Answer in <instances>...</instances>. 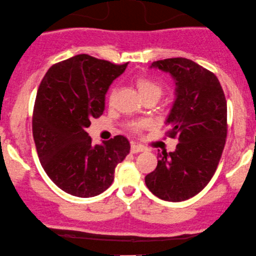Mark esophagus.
Listing matches in <instances>:
<instances>
[{"mask_svg": "<svg viewBox=\"0 0 256 256\" xmlns=\"http://www.w3.org/2000/svg\"><path fill=\"white\" fill-rule=\"evenodd\" d=\"M142 151H144L142 146L136 145V144H132V146H130L132 154H139V152H142Z\"/></svg>", "mask_w": 256, "mask_h": 256, "instance_id": "obj_1", "label": "esophagus"}]
</instances>
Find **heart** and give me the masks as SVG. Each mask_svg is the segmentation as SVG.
Returning a JSON list of instances; mask_svg holds the SVG:
<instances>
[{"instance_id":"heart-1","label":"heart","mask_w":256,"mask_h":256,"mask_svg":"<svg viewBox=\"0 0 256 256\" xmlns=\"http://www.w3.org/2000/svg\"><path fill=\"white\" fill-rule=\"evenodd\" d=\"M136 83L138 90H139L140 96L144 100L146 99H154L158 100L160 96L163 94V87L160 83H158L154 80L150 78V77H145V76H140L136 78ZM146 126V122H132L129 124V129L133 132H139L140 129L144 128Z\"/></svg>"}]
</instances>
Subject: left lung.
Segmentation results:
<instances>
[{"mask_svg":"<svg viewBox=\"0 0 256 256\" xmlns=\"http://www.w3.org/2000/svg\"><path fill=\"white\" fill-rule=\"evenodd\" d=\"M151 68L175 80L176 98L166 134L179 144L174 152L157 154L156 169L145 184L160 200L182 202L202 191L216 170L228 136V105L216 76L190 59L157 60Z\"/></svg>","mask_w":256,"mask_h":256,"instance_id":"8db88e82","label":"left lung"}]
</instances>
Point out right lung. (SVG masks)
<instances>
[{
	"label": "right lung",
	"mask_w": 256,
	"mask_h": 256,
	"mask_svg": "<svg viewBox=\"0 0 256 256\" xmlns=\"http://www.w3.org/2000/svg\"><path fill=\"white\" fill-rule=\"evenodd\" d=\"M127 62L116 65L78 54L50 66L34 106L32 134L40 162L50 180L76 197L98 196L114 182L129 154L127 138L92 144L87 128L104 112L105 94Z\"/></svg>",
	"instance_id": "1"
}]
</instances>
